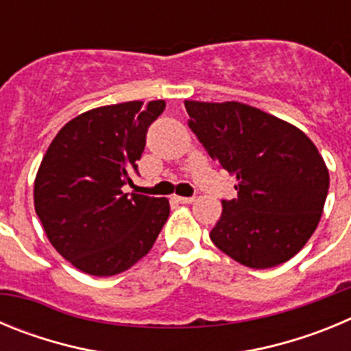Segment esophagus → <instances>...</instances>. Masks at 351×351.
<instances>
[{
    "label": "esophagus",
    "mask_w": 351,
    "mask_h": 351,
    "mask_svg": "<svg viewBox=\"0 0 351 351\" xmlns=\"http://www.w3.org/2000/svg\"><path fill=\"white\" fill-rule=\"evenodd\" d=\"M176 198V202L179 204H193L195 198L193 197H173Z\"/></svg>",
    "instance_id": "esophagus-1"
}]
</instances>
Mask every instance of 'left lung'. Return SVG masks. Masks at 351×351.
<instances>
[{"label":"left lung","instance_id":"obj_1","mask_svg":"<svg viewBox=\"0 0 351 351\" xmlns=\"http://www.w3.org/2000/svg\"><path fill=\"white\" fill-rule=\"evenodd\" d=\"M188 126L221 169L235 176L237 198L223 210L210 241L251 269L295 256L320 223L328 170L297 126L239 101L184 100Z\"/></svg>","mask_w":351,"mask_h":351}]
</instances>
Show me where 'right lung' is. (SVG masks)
<instances>
[{
  "mask_svg": "<svg viewBox=\"0 0 351 351\" xmlns=\"http://www.w3.org/2000/svg\"><path fill=\"white\" fill-rule=\"evenodd\" d=\"M165 101H125L68 121L43 156L35 210L56 251L79 271L116 276L149 253L170 214L167 198L123 193Z\"/></svg>",
  "mask_w": 351,
  "mask_h": 351,
  "instance_id": "obj_1",
  "label": "right lung"
}]
</instances>
